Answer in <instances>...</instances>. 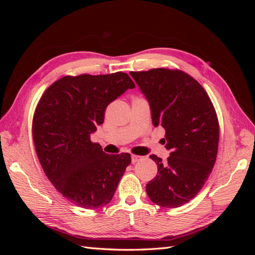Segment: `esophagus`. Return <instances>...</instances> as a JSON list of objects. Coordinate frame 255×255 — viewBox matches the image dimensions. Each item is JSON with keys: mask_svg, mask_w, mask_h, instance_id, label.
I'll list each match as a JSON object with an SVG mask.
<instances>
[{"mask_svg": "<svg viewBox=\"0 0 255 255\" xmlns=\"http://www.w3.org/2000/svg\"><path fill=\"white\" fill-rule=\"evenodd\" d=\"M141 159H142L141 156H139V155H134V154H132V163H133V164L137 163V161H139V160H141Z\"/></svg>", "mask_w": 255, "mask_h": 255, "instance_id": "1", "label": "esophagus"}]
</instances>
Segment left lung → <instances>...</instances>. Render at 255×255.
<instances>
[{"label": "left lung", "mask_w": 255, "mask_h": 255, "mask_svg": "<svg viewBox=\"0 0 255 255\" xmlns=\"http://www.w3.org/2000/svg\"><path fill=\"white\" fill-rule=\"evenodd\" d=\"M150 104L154 127L166 130V160L150 155L157 175L145 186L153 203L180 207L194 199L211 174L219 141L217 115L206 91L181 70L129 72Z\"/></svg>", "instance_id": "obj_1"}]
</instances>
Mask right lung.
I'll return each mask as SVG.
<instances>
[{
	"label": "right lung",
	"mask_w": 255,
	"mask_h": 255,
	"mask_svg": "<svg viewBox=\"0 0 255 255\" xmlns=\"http://www.w3.org/2000/svg\"><path fill=\"white\" fill-rule=\"evenodd\" d=\"M135 84L127 73L64 76L44 91L33 119V139L45 175L76 206L101 208L111 202L130 164L128 153L110 155L90 135L105 109Z\"/></svg>",
	"instance_id": "1"
}]
</instances>
